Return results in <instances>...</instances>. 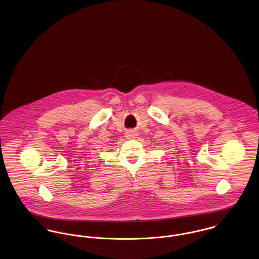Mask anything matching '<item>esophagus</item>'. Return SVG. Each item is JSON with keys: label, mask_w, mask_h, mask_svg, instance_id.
Listing matches in <instances>:
<instances>
[{"label": "esophagus", "mask_w": 259, "mask_h": 259, "mask_svg": "<svg viewBox=\"0 0 259 259\" xmlns=\"http://www.w3.org/2000/svg\"><path fill=\"white\" fill-rule=\"evenodd\" d=\"M137 137H138V133L135 132V131H128L125 134V138L127 140H135V139H137Z\"/></svg>", "instance_id": "1"}]
</instances>
